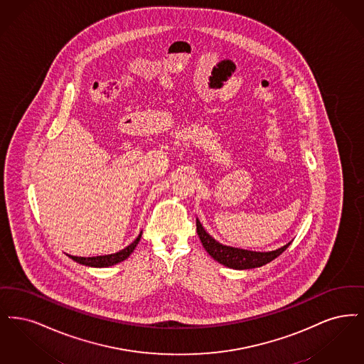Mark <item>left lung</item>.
I'll return each mask as SVG.
<instances>
[{
	"label": "left lung",
	"instance_id": "1",
	"mask_svg": "<svg viewBox=\"0 0 364 364\" xmlns=\"http://www.w3.org/2000/svg\"><path fill=\"white\" fill-rule=\"evenodd\" d=\"M196 224H197V234L200 237V240H201L206 253L224 267L237 269V270L259 268L262 265H267L268 262L277 258L291 245V242H288L283 247H280L277 250H272V252H252V250L237 249L232 246L222 245L215 237H210L204 230L203 224L198 219Z\"/></svg>",
	"mask_w": 364,
	"mask_h": 364
}]
</instances>
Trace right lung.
I'll list each match as a JSON object with an SVG mask.
<instances>
[{"instance_id":"1","label":"right lung","mask_w":364,"mask_h":364,"mask_svg":"<svg viewBox=\"0 0 364 364\" xmlns=\"http://www.w3.org/2000/svg\"><path fill=\"white\" fill-rule=\"evenodd\" d=\"M141 234L136 237L134 242H132L129 246L125 249L119 250L118 253L109 254V255H96V257H76V255H69L73 261L79 262L81 265L85 267H92V268H107V267H112L118 262H122L124 259H127L130 254L133 253V250L136 249V246L140 242Z\"/></svg>"}]
</instances>
